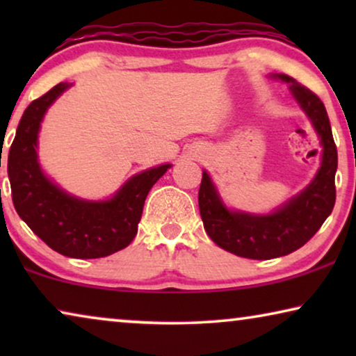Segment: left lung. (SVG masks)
I'll return each mask as SVG.
<instances>
[{
  "label": "left lung",
  "instance_id": "obj_1",
  "mask_svg": "<svg viewBox=\"0 0 356 356\" xmlns=\"http://www.w3.org/2000/svg\"><path fill=\"white\" fill-rule=\"evenodd\" d=\"M272 77L289 84L290 94L321 139V167L313 181L270 213L228 209L206 170L199 188V212L211 240L232 254L259 261L286 256L303 246L330 216L335 204L337 147L324 104L293 77L286 74Z\"/></svg>",
  "mask_w": 356,
  "mask_h": 356
}]
</instances>
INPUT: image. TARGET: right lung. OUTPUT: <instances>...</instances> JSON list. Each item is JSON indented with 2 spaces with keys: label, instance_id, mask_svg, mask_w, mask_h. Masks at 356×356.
<instances>
[{
  "label": "right lung",
  "instance_id": "1",
  "mask_svg": "<svg viewBox=\"0 0 356 356\" xmlns=\"http://www.w3.org/2000/svg\"><path fill=\"white\" fill-rule=\"evenodd\" d=\"M70 82L33 100L19 121L8 155V177L16 212L51 250L76 259H95L123 250L134 240L150 188L172 167L159 165L136 173L105 201H87L58 186L38 162V131Z\"/></svg>",
  "mask_w": 356,
  "mask_h": 356
}]
</instances>
